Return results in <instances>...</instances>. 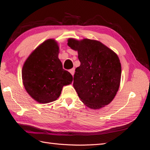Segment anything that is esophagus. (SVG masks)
Segmentation results:
<instances>
[{
    "instance_id": "obj_1",
    "label": "esophagus",
    "mask_w": 150,
    "mask_h": 150,
    "mask_svg": "<svg viewBox=\"0 0 150 150\" xmlns=\"http://www.w3.org/2000/svg\"><path fill=\"white\" fill-rule=\"evenodd\" d=\"M69 72H70V73H71V74L72 75H74V73H75V68H72V69H70V70H69Z\"/></svg>"
}]
</instances>
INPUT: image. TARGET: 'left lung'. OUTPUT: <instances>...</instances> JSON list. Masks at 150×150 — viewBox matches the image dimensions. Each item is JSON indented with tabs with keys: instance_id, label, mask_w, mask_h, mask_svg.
Masks as SVG:
<instances>
[{
	"instance_id": "obj_1",
	"label": "left lung",
	"mask_w": 150,
	"mask_h": 150,
	"mask_svg": "<svg viewBox=\"0 0 150 150\" xmlns=\"http://www.w3.org/2000/svg\"><path fill=\"white\" fill-rule=\"evenodd\" d=\"M67 45L77 51L81 62L73 77V86L81 100L92 109L109 104L118 92L121 79L118 56L96 40L69 38Z\"/></svg>"
}]
</instances>
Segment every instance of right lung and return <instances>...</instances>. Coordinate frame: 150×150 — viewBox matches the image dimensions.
<instances>
[{
    "mask_svg": "<svg viewBox=\"0 0 150 150\" xmlns=\"http://www.w3.org/2000/svg\"><path fill=\"white\" fill-rule=\"evenodd\" d=\"M58 53L57 42L48 40L32 52L23 67L22 79L26 92L41 103L57 100L64 85L73 81L71 73L63 69Z\"/></svg>",
    "mask_w": 150,
    "mask_h": 150,
    "instance_id": "right-lung-1",
    "label": "right lung"
}]
</instances>
